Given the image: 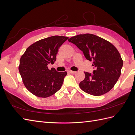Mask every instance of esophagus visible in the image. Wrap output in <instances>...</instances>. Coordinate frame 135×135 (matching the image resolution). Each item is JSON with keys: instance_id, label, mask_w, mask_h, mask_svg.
Listing matches in <instances>:
<instances>
[{"instance_id": "1", "label": "esophagus", "mask_w": 135, "mask_h": 135, "mask_svg": "<svg viewBox=\"0 0 135 135\" xmlns=\"http://www.w3.org/2000/svg\"><path fill=\"white\" fill-rule=\"evenodd\" d=\"M68 72H69V73H70V74H75V73H76V71H68Z\"/></svg>"}]
</instances>
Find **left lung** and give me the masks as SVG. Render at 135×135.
<instances>
[{
    "instance_id": "1",
    "label": "left lung",
    "mask_w": 135,
    "mask_h": 135,
    "mask_svg": "<svg viewBox=\"0 0 135 135\" xmlns=\"http://www.w3.org/2000/svg\"><path fill=\"white\" fill-rule=\"evenodd\" d=\"M68 41L83 51L84 56L93 60V74L84 72L85 79L79 84L83 91L94 96H100L111 89L121 75L123 61L112 44L91 33L71 37Z\"/></svg>"
}]
</instances>
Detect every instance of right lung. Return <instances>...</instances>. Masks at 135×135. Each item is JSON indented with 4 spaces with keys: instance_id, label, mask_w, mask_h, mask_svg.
I'll list each match as a JSON object with an SVG mask.
<instances>
[{
    "instance_id": "add662e5",
    "label": "right lung",
    "mask_w": 135,
    "mask_h": 135,
    "mask_svg": "<svg viewBox=\"0 0 135 135\" xmlns=\"http://www.w3.org/2000/svg\"><path fill=\"white\" fill-rule=\"evenodd\" d=\"M68 37L53 36L31 45L20 57L19 71L26 88L39 98H48L57 92L67 72L49 70L48 65L56 61L58 50Z\"/></svg>"
}]
</instances>
